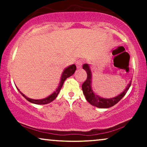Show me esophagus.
<instances>
[{"label": "esophagus", "instance_id": "34e87169", "mask_svg": "<svg viewBox=\"0 0 147 147\" xmlns=\"http://www.w3.org/2000/svg\"><path fill=\"white\" fill-rule=\"evenodd\" d=\"M83 65V61L82 60H78L76 62V65H77V68H81Z\"/></svg>", "mask_w": 147, "mask_h": 147}]
</instances>
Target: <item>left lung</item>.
Returning a JSON list of instances; mask_svg holds the SVG:
<instances>
[{
  "instance_id": "8db88e82",
  "label": "left lung",
  "mask_w": 147,
  "mask_h": 147,
  "mask_svg": "<svg viewBox=\"0 0 147 147\" xmlns=\"http://www.w3.org/2000/svg\"><path fill=\"white\" fill-rule=\"evenodd\" d=\"M83 69L86 70L87 73V79L85 82L82 84V90H83L84 95H85L86 99L91 105L96 106L97 108H101V109H107L110 108L111 106L115 105L117 102H119L121 99L123 98L126 93L127 92L128 90L131 86V82L128 84L127 86L120 95H117V97H112L110 99L103 98L100 96L96 95L94 91L92 89V72H91L90 65L88 63H85L83 65Z\"/></svg>"
}]
</instances>
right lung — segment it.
Listing matches in <instances>:
<instances>
[{
    "label": "right lung",
    "instance_id": "obj_1",
    "mask_svg": "<svg viewBox=\"0 0 147 147\" xmlns=\"http://www.w3.org/2000/svg\"><path fill=\"white\" fill-rule=\"evenodd\" d=\"M76 69H77V67H76V65H75V64H72V65H70V66L67 67V68L63 70V73H62L61 77V81H60L59 85V86L57 87L56 90H55L53 93L51 94L50 96H48V97H46V98L42 99H30V98H29V97H26V96H25L23 93H22V92L19 90H18H18L20 92V93H21V95H23V97H24L28 101V102L33 103V104H42V105H43V104H49V103L52 102L54 99H56V97H57V95H58V94L59 93V92H60L62 86H63V84L64 83V82H65V80L75 73Z\"/></svg>",
    "mask_w": 147,
    "mask_h": 147
}]
</instances>
